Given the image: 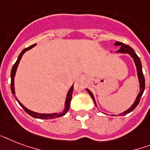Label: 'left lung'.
<instances>
[{
  "mask_svg": "<svg viewBox=\"0 0 150 150\" xmlns=\"http://www.w3.org/2000/svg\"><path fill=\"white\" fill-rule=\"evenodd\" d=\"M114 46H120V49L118 50L115 51V53H118V54H128L131 56V57H132L133 61H134V63L135 64V67H136V71H137V76L138 79H139V93L138 94L137 97L135 99V102L132 106H131L128 110H126L125 111H124L123 113H121L120 114H117V115H120V116H123V115H125L127 114H129L130 112H132L133 110L135 109V107H137L140 101V98L141 96H142L143 94V92L145 90V78L144 75H143V73H142V63H141V61H140L139 57H138V55L135 54V50H133L132 48L129 47L128 45H125V43H121V42H115L114 43ZM86 91L88 92V93L90 95L91 98L93 100L94 103L96 105V107H97V105H96V100H95V97H94L93 94L92 93L89 89H86Z\"/></svg>",
  "mask_w": 150,
  "mask_h": 150,
  "instance_id": "obj_1",
  "label": "left lung"
}]
</instances>
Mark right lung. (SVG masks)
<instances>
[{
    "instance_id": "right-lung-1",
    "label": "right lung",
    "mask_w": 150,
    "mask_h": 150,
    "mask_svg": "<svg viewBox=\"0 0 150 150\" xmlns=\"http://www.w3.org/2000/svg\"><path fill=\"white\" fill-rule=\"evenodd\" d=\"M36 44H33V45L30 46L29 47L25 48L24 50H22L21 53H20L19 56L18 57L17 61L15 63V64L13 65L12 68H11V93L14 95V96L15 97V74H16V71H17L18 66V64L20 62V60L22 59V57L23 56V54L27 51V50H30L33 47H34ZM73 89H74V85H72L71 88L68 90V93H67V96H66V100L65 102H64V108L63 111L59 112V113H52V114H40V113H37V112H34L31 110H29L28 108L23 106L22 103H20L19 100H18V99L15 97V99L17 100L18 103H19V105L21 107L25 110V111L26 112L27 114H29L30 116L33 117L35 118H39V119H53L56 118V117H62L64 115H65V114L68 112V110H69V107H70V103L71 100V96H72V92Z\"/></svg>"
}]
</instances>
